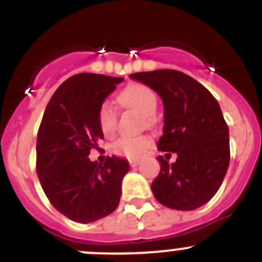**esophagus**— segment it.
Listing matches in <instances>:
<instances>
[{
  "mask_svg": "<svg viewBox=\"0 0 262 262\" xmlns=\"http://www.w3.org/2000/svg\"><path fill=\"white\" fill-rule=\"evenodd\" d=\"M129 164H130V167H137V165L139 164V160H137V159H130V160H129Z\"/></svg>",
  "mask_w": 262,
  "mask_h": 262,
  "instance_id": "1",
  "label": "esophagus"
}]
</instances>
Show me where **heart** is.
Returning a JSON list of instances; mask_svg holds the SVG:
<instances>
[{
  "label": "heart",
  "instance_id": "1",
  "mask_svg": "<svg viewBox=\"0 0 262 262\" xmlns=\"http://www.w3.org/2000/svg\"><path fill=\"white\" fill-rule=\"evenodd\" d=\"M119 102L124 108L133 110L139 115L145 116L148 125L155 124L156 106L158 97L152 89L142 84H133L126 86L117 95ZM98 123L102 133L106 137L114 136L117 126V114L114 107L108 103H103L98 112ZM151 146V138L148 136L121 137L114 143L112 151L116 155L125 156L128 159H139Z\"/></svg>",
  "mask_w": 262,
  "mask_h": 262
}]
</instances>
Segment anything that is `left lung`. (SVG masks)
<instances>
[{"instance_id":"left-lung-1","label":"left lung","mask_w":262,"mask_h":262,"mask_svg":"<svg viewBox=\"0 0 262 262\" xmlns=\"http://www.w3.org/2000/svg\"><path fill=\"white\" fill-rule=\"evenodd\" d=\"M155 90L164 103V129L158 150L178 154L168 165L159 156L160 173L151 183L159 203L178 211L196 209L213 198L230 161L229 128L216 98L207 88L176 70L132 73Z\"/></svg>"}]
</instances>
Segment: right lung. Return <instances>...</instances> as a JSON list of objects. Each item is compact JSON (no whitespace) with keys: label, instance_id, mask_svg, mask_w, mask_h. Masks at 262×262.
I'll use <instances>...</instances> for the list:
<instances>
[{"label":"right lung","instance_id":"right-lung-1","mask_svg":"<svg viewBox=\"0 0 262 262\" xmlns=\"http://www.w3.org/2000/svg\"><path fill=\"white\" fill-rule=\"evenodd\" d=\"M124 79L79 73L66 80L46 106L37 133L36 170L49 202L80 224L97 221L116 209L125 159L107 156L103 164L90 161L103 133L98 112Z\"/></svg>","mask_w":262,"mask_h":262}]
</instances>
